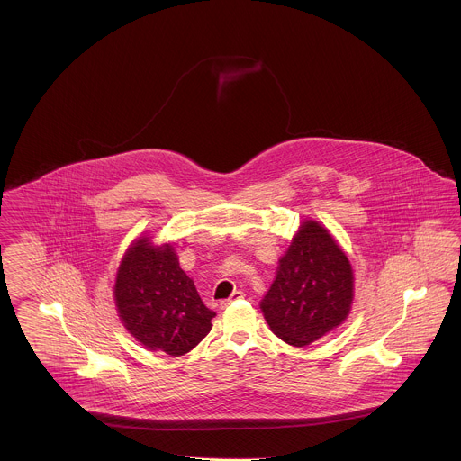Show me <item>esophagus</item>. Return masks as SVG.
I'll return each mask as SVG.
<instances>
[{
  "instance_id": "1",
  "label": "esophagus",
  "mask_w": 461,
  "mask_h": 461,
  "mask_svg": "<svg viewBox=\"0 0 461 461\" xmlns=\"http://www.w3.org/2000/svg\"><path fill=\"white\" fill-rule=\"evenodd\" d=\"M245 296V294L243 292H240V290H237V292H233L231 294V296L230 298H226V300H221V309H226V307H230L231 303H235V302H239V300H241Z\"/></svg>"
}]
</instances>
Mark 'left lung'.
Returning <instances> with one entry per match:
<instances>
[{
	"instance_id": "1",
	"label": "left lung",
	"mask_w": 461,
	"mask_h": 461,
	"mask_svg": "<svg viewBox=\"0 0 461 461\" xmlns=\"http://www.w3.org/2000/svg\"><path fill=\"white\" fill-rule=\"evenodd\" d=\"M350 260L328 228L300 222L276 279L260 302L271 331L292 347H307L336 330L353 303Z\"/></svg>"
}]
</instances>
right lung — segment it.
Segmentation results:
<instances>
[{
    "mask_svg": "<svg viewBox=\"0 0 461 461\" xmlns=\"http://www.w3.org/2000/svg\"><path fill=\"white\" fill-rule=\"evenodd\" d=\"M114 303L125 330L149 350L180 357L195 348L216 312L203 305L171 243L131 241L116 271Z\"/></svg>",
    "mask_w": 461,
    "mask_h": 461,
    "instance_id": "right-lung-1",
    "label": "right lung"
}]
</instances>
